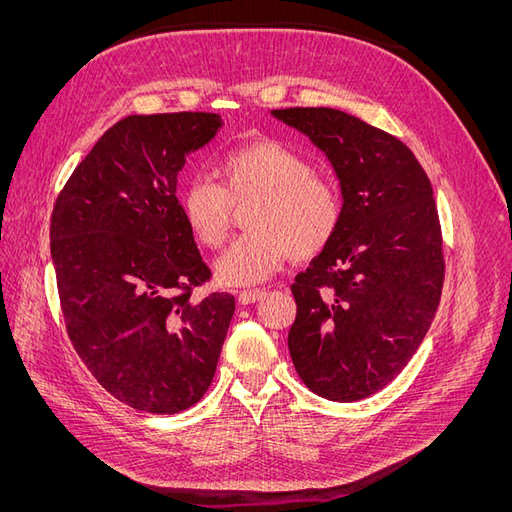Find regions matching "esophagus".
<instances>
[{
    "instance_id": "obj_1",
    "label": "esophagus",
    "mask_w": 512,
    "mask_h": 512,
    "mask_svg": "<svg viewBox=\"0 0 512 512\" xmlns=\"http://www.w3.org/2000/svg\"><path fill=\"white\" fill-rule=\"evenodd\" d=\"M265 290H260V288H256V290H241L239 292V303H243V305H250V303H256V301H260L262 297H265Z\"/></svg>"
}]
</instances>
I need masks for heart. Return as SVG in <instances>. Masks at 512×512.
<instances>
[{
	"mask_svg": "<svg viewBox=\"0 0 512 512\" xmlns=\"http://www.w3.org/2000/svg\"><path fill=\"white\" fill-rule=\"evenodd\" d=\"M220 183L194 177L179 192L190 232L207 247H220L230 230L232 207L252 200L245 232L218 260L228 286H254L286 258L312 260L333 243L344 218L337 185L312 170L301 153L275 138H256L228 151L218 164Z\"/></svg>",
	"mask_w": 512,
	"mask_h": 512,
	"instance_id": "1",
	"label": "heart"
}]
</instances>
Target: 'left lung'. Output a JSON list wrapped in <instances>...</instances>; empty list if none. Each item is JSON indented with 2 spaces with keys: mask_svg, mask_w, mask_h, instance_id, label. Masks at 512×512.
Segmentation results:
<instances>
[{
  "mask_svg": "<svg viewBox=\"0 0 512 512\" xmlns=\"http://www.w3.org/2000/svg\"><path fill=\"white\" fill-rule=\"evenodd\" d=\"M331 160L344 196L333 243L290 286L294 369L309 391L359 401L399 376L436 316L442 228L429 177L393 134L335 108H277Z\"/></svg>",
  "mask_w": 512,
  "mask_h": 512,
  "instance_id": "obj_1",
  "label": "left lung"
}]
</instances>
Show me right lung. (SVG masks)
<instances>
[{"mask_svg": "<svg viewBox=\"0 0 512 512\" xmlns=\"http://www.w3.org/2000/svg\"><path fill=\"white\" fill-rule=\"evenodd\" d=\"M222 128L215 113L130 115L108 128L59 192L51 256L74 350L130 408L175 414L200 401L235 297L194 299L211 271L185 224L177 175Z\"/></svg>", "mask_w": 512, "mask_h": 512, "instance_id": "right-lung-1", "label": "right lung"}]
</instances>
